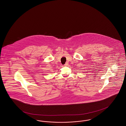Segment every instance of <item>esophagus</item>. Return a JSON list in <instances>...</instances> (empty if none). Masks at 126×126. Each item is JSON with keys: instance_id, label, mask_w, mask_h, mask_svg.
<instances>
[{"instance_id": "1", "label": "esophagus", "mask_w": 126, "mask_h": 126, "mask_svg": "<svg viewBox=\"0 0 126 126\" xmlns=\"http://www.w3.org/2000/svg\"><path fill=\"white\" fill-rule=\"evenodd\" d=\"M68 62H66V63L64 64V66H67L68 65Z\"/></svg>"}]
</instances>
